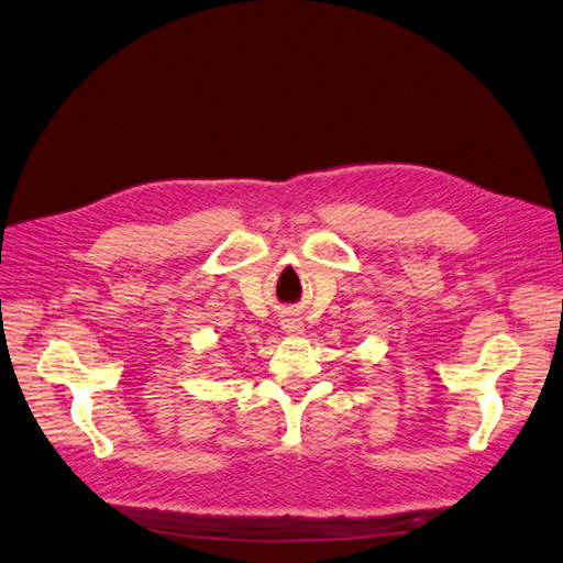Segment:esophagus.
<instances>
[{"instance_id":"1","label":"esophagus","mask_w":563,"mask_h":563,"mask_svg":"<svg viewBox=\"0 0 563 563\" xmlns=\"http://www.w3.org/2000/svg\"><path fill=\"white\" fill-rule=\"evenodd\" d=\"M284 329L288 333H300L302 331V323H300V319H284Z\"/></svg>"}]
</instances>
